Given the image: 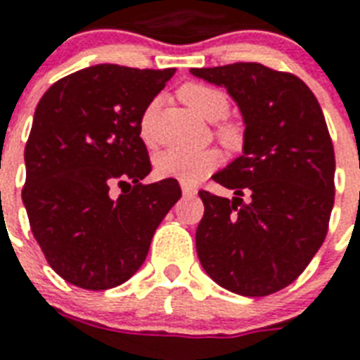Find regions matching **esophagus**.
<instances>
[{
  "instance_id": "esophagus-1",
  "label": "esophagus",
  "mask_w": 360,
  "mask_h": 360,
  "mask_svg": "<svg viewBox=\"0 0 360 360\" xmlns=\"http://www.w3.org/2000/svg\"><path fill=\"white\" fill-rule=\"evenodd\" d=\"M181 191H183V196H186V198H194L196 196V186H192V185H185V183H183V185H181Z\"/></svg>"
}]
</instances>
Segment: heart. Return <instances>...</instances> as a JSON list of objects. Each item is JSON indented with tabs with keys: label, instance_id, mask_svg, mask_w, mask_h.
Instances as JSON below:
<instances>
[{
	"label": "heart",
	"instance_id": "b5f03b06",
	"mask_svg": "<svg viewBox=\"0 0 360 360\" xmlns=\"http://www.w3.org/2000/svg\"><path fill=\"white\" fill-rule=\"evenodd\" d=\"M179 98L194 110L203 120L217 121L214 134L224 147L237 151L245 141V129L236 120H226L224 115L230 110V98L222 89L202 82H188L179 87ZM155 112L157 104L151 103L143 110L140 120V136L147 146H155ZM220 153L217 149H202V151H185V149H168L155 158V169L160 177L177 179L185 185H196L205 175L219 168Z\"/></svg>",
	"mask_w": 360,
	"mask_h": 360
}]
</instances>
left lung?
I'll return each mask as SVG.
<instances>
[{"label":"left lung","mask_w":360,"mask_h":360,"mask_svg":"<svg viewBox=\"0 0 360 360\" xmlns=\"http://www.w3.org/2000/svg\"><path fill=\"white\" fill-rule=\"evenodd\" d=\"M191 72L224 86L246 124L243 155L213 175L236 198L200 191L198 257L226 290L271 295L307 269L329 230L335 149L323 112L301 78L262 63Z\"/></svg>","instance_id":"left-lung-1"}]
</instances>
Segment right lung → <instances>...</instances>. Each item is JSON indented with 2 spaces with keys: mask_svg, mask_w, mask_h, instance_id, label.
<instances>
[{
  "mask_svg": "<svg viewBox=\"0 0 360 360\" xmlns=\"http://www.w3.org/2000/svg\"><path fill=\"white\" fill-rule=\"evenodd\" d=\"M174 72L95 65L56 82L37 104L22 200L46 262L70 284L101 291L127 282L181 198L175 179L141 183L151 172L141 114Z\"/></svg>",
  "mask_w": 360,
  "mask_h": 360,
  "instance_id": "right-lung-1",
  "label": "right lung"
}]
</instances>
